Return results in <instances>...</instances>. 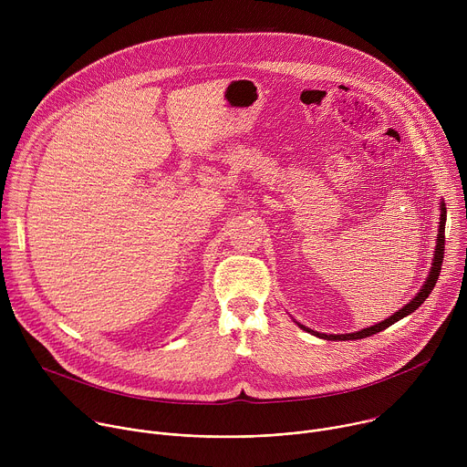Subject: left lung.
Instances as JSON below:
<instances>
[{"mask_svg":"<svg viewBox=\"0 0 467 467\" xmlns=\"http://www.w3.org/2000/svg\"><path fill=\"white\" fill-rule=\"evenodd\" d=\"M445 220H447V211H445V203L441 202L440 203V223H438V236H436V249H434V256H432V262H431V270H429V275H427V279H425V283H423V286L420 288V292L410 299V303H407L401 310H397L395 314H391L389 317H386V319H382V321H379V323H375V325H371V327H366V328H360V330H355V332H349V335H325V332H317V330H312V328H308V327H305V325H301V323H297L303 330H306V332H310V335H314V337H317V338H321V340H360V338H368V337H371V335H377V332H380V330H384V328H388L389 325H393L395 321H399V319H403V317H407L409 314H412L418 306H421L423 305V301L429 297V294L432 292V288H434V285H436V281H438V277H440V270H441V262H443V244H445Z\"/></svg>","mask_w":467,"mask_h":467,"instance_id":"8db88e82","label":"left lung"}]
</instances>
